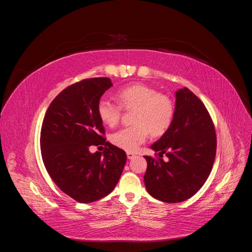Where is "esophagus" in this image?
Returning a JSON list of instances; mask_svg holds the SVG:
<instances>
[{
	"mask_svg": "<svg viewBox=\"0 0 252 252\" xmlns=\"http://www.w3.org/2000/svg\"><path fill=\"white\" fill-rule=\"evenodd\" d=\"M134 157H135V155L132 154V152H127V158H128L129 159H132Z\"/></svg>",
	"mask_w": 252,
	"mask_h": 252,
	"instance_id": "1",
	"label": "esophagus"
}]
</instances>
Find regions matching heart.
<instances>
[{
    "label": "heart",
    "instance_id": "1",
    "mask_svg": "<svg viewBox=\"0 0 252 252\" xmlns=\"http://www.w3.org/2000/svg\"><path fill=\"white\" fill-rule=\"evenodd\" d=\"M118 103L101 98L97 103V114L105 125L116 126L121 119L122 108L134 109V125L121 128L113 132L110 141L117 147L127 151L138 149L152 135H162L170 127L174 117V104L169 96L158 93L145 84H133L121 88L117 94Z\"/></svg>",
    "mask_w": 252,
    "mask_h": 252
}]
</instances>
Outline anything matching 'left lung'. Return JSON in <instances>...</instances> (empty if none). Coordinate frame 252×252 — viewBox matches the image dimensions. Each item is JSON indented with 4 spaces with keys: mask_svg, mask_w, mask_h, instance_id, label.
Returning <instances> with one entry per match:
<instances>
[{
    "mask_svg": "<svg viewBox=\"0 0 252 252\" xmlns=\"http://www.w3.org/2000/svg\"><path fill=\"white\" fill-rule=\"evenodd\" d=\"M175 97L170 127L150 146L158 158L144 157L147 191L166 203L186 201L199 191L211 172L217 151L215 126L202 101L186 87L179 89Z\"/></svg>",
    "mask_w": 252,
    "mask_h": 252,
    "instance_id": "left-lung-1",
    "label": "left lung"
}]
</instances>
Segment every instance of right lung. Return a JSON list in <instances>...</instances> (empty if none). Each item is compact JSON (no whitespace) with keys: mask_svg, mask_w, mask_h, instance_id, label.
<instances>
[{"mask_svg":"<svg viewBox=\"0 0 252 252\" xmlns=\"http://www.w3.org/2000/svg\"><path fill=\"white\" fill-rule=\"evenodd\" d=\"M112 86L108 78L86 79L60 93L45 114L41 151L46 170L64 193L79 203L108 195L118 184L126 154L105 142L97 103ZM105 144L103 155L91 154V144Z\"/></svg>","mask_w":252,"mask_h":252,"instance_id":"add662e5","label":"right lung"}]
</instances>
